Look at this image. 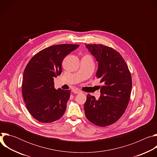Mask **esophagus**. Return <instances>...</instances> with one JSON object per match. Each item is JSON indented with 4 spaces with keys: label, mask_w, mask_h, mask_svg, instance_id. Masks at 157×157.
Listing matches in <instances>:
<instances>
[{
    "label": "esophagus",
    "mask_w": 157,
    "mask_h": 157,
    "mask_svg": "<svg viewBox=\"0 0 157 157\" xmlns=\"http://www.w3.org/2000/svg\"><path fill=\"white\" fill-rule=\"evenodd\" d=\"M75 94H79V93H81V91H80L79 89H73V90L72 91Z\"/></svg>",
    "instance_id": "1"
}]
</instances>
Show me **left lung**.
<instances>
[{
    "instance_id": "left-lung-1",
    "label": "left lung",
    "mask_w": 157,
    "mask_h": 157,
    "mask_svg": "<svg viewBox=\"0 0 157 157\" xmlns=\"http://www.w3.org/2000/svg\"><path fill=\"white\" fill-rule=\"evenodd\" d=\"M98 62L96 77L104 85L99 99L87 94L84 105L86 118L93 124L105 127L117 122L128 105L132 77L128 66L116 50L103 44H86Z\"/></svg>"
}]
</instances>
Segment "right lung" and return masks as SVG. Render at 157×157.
Returning <instances> with one entry per match:
<instances>
[{"mask_svg":"<svg viewBox=\"0 0 157 157\" xmlns=\"http://www.w3.org/2000/svg\"><path fill=\"white\" fill-rule=\"evenodd\" d=\"M79 47L71 44L51 46L35 55L26 66L22 95L30 114L39 122H52L64 114L71 91L57 90L54 78L61 75L65 56Z\"/></svg>","mask_w":157,"mask_h":157,"instance_id":"obj_1","label":"right lung"}]
</instances>
